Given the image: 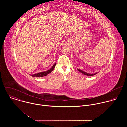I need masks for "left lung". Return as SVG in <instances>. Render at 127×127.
Wrapping results in <instances>:
<instances>
[{
  "label": "left lung",
  "instance_id": "8db88e82",
  "mask_svg": "<svg viewBox=\"0 0 127 127\" xmlns=\"http://www.w3.org/2000/svg\"><path fill=\"white\" fill-rule=\"evenodd\" d=\"M77 70H78L80 72H81V73H82L83 74H84V75H87V76H93V75H95V74H96L98 73L97 72H96V73H94V74H90V73H87V72H84V71H82V70H80V69H77Z\"/></svg>",
  "mask_w": 127,
  "mask_h": 127
}]
</instances>
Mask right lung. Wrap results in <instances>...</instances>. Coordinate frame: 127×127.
Masks as SVG:
<instances>
[{"label":"right lung","instance_id":"add662e5","mask_svg":"<svg viewBox=\"0 0 127 127\" xmlns=\"http://www.w3.org/2000/svg\"><path fill=\"white\" fill-rule=\"evenodd\" d=\"M55 65H56V63L53 65V66L52 67V68L50 69H49V70H48L46 71L42 72H40V73H37V74H32V75H31V76H32V77H37L46 76L48 74L50 73L51 72L54 70V68H55Z\"/></svg>","mask_w":127,"mask_h":127}]
</instances>
